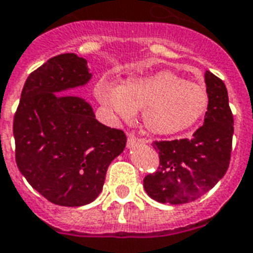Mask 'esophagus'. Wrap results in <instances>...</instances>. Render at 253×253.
<instances>
[{
    "instance_id": "34e87169",
    "label": "esophagus",
    "mask_w": 253,
    "mask_h": 253,
    "mask_svg": "<svg viewBox=\"0 0 253 253\" xmlns=\"http://www.w3.org/2000/svg\"><path fill=\"white\" fill-rule=\"evenodd\" d=\"M135 143H146V141H145V139H137V138L134 137V134L128 132V134H127V146H128V148H132Z\"/></svg>"
}]
</instances>
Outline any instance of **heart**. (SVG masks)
Returning a JSON list of instances; mask_svg holds the SVG:
<instances>
[{
    "label": "heart",
    "mask_w": 253,
    "mask_h": 253,
    "mask_svg": "<svg viewBox=\"0 0 253 253\" xmlns=\"http://www.w3.org/2000/svg\"><path fill=\"white\" fill-rule=\"evenodd\" d=\"M93 92L100 104L123 121L142 111L145 130L159 137L186 131L206 114L210 103L205 84L170 70L132 74L119 85L101 78Z\"/></svg>",
    "instance_id": "obj_1"
}]
</instances>
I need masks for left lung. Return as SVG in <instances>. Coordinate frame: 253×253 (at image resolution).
I'll return each instance as SVG.
<instances>
[{
	"label": "left lung",
	"mask_w": 253,
	"mask_h": 253,
	"mask_svg": "<svg viewBox=\"0 0 253 253\" xmlns=\"http://www.w3.org/2000/svg\"><path fill=\"white\" fill-rule=\"evenodd\" d=\"M205 83L210 103L203 126L190 139L154 142L160 154L156 173L143 179V188L160 203L183 205L201 198L226 173L232 152L233 115L222 80L207 70Z\"/></svg>",
	"instance_id": "left-lung-1"
}]
</instances>
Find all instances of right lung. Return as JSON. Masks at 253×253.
<instances>
[{
    "instance_id": "1",
    "label": "right lung",
    "mask_w": 253,
    "mask_h": 253,
    "mask_svg": "<svg viewBox=\"0 0 253 253\" xmlns=\"http://www.w3.org/2000/svg\"><path fill=\"white\" fill-rule=\"evenodd\" d=\"M86 59L61 54L31 73L13 121L21 175L54 205L77 207L103 190L111 161L126 148V134L100 123L88 101L65 92L85 86Z\"/></svg>"
}]
</instances>
